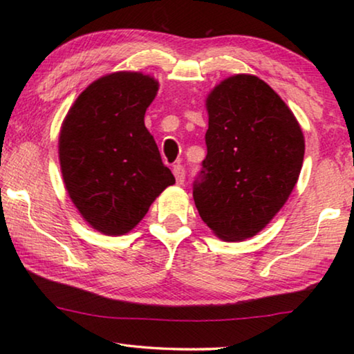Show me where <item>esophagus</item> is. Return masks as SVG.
<instances>
[{
	"label": "esophagus",
	"mask_w": 354,
	"mask_h": 354,
	"mask_svg": "<svg viewBox=\"0 0 354 354\" xmlns=\"http://www.w3.org/2000/svg\"><path fill=\"white\" fill-rule=\"evenodd\" d=\"M173 175L176 178V183L178 184H184V179H185V170L181 164H176L173 165Z\"/></svg>",
	"instance_id": "34e87169"
}]
</instances>
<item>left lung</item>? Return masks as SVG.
I'll use <instances>...</instances> for the list:
<instances>
[{
    "mask_svg": "<svg viewBox=\"0 0 354 354\" xmlns=\"http://www.w3.org/2000/svg\"><path fill=\"white\" fill-rule=\"evenodd\" d=\"M207 154L194 200L218 239L256 236L289 200L304 156V136L279 95L254 75H234L206 98Z\"/></svg>",
    "mask_w": 354,
    "mask_h": 354,
    "instance_id": "left-lung-1",
    "label": "left lung"
}]
</instances>
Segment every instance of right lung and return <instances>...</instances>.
<instances>
[{
	"mask_svg": "<svg viewBox=\"0 0 354 354\" xmlns=\"http://www.w3.org/2000/svg\"><path fill=\"white\" fill-rule=\"evenodd\" d=\"M158 91L153 76L115 71L93 81L62 122L59 162L65 189L81 217L101 234L134 230L151 203L175 184L143 122Z\"/></svg>",
	"mask_w": 354,
	"mask_h": 354,
	"instance_id": "add662e5",
	"label": "right lung"
}]
</instances>
